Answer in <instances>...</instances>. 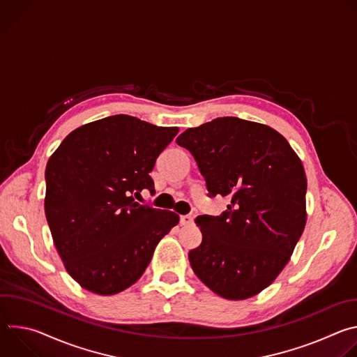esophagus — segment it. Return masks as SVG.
<instances>
[{"mask_svg": "<svg viewBox=\"0 0 357 357\" xmlns=\"http://www.w3.org/2000/svg\"><path fill=\"white\" fill-rule=\"evenodd\" d=\"M181 225L182 226H190L193 225V218L190 215H182L181 216Z\"/></svg>", "mask_w": 357, "mask_h": 357, "instance_id": "obj_1", "label": "esophagus"}]
</instances>
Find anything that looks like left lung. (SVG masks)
Returning a JSON list of instances; mask_svg holds the SVG:
<instances>
[{"instance_id":"left-lung-1","label":"left lung","mask_w":357,"mask_h":357,"mask_svg":"<svg viewBox=\"0 0 357 357\" xmlns=\"http://www.w3.org/2000/svg\"><path fill=\"white\" fill-rule=\"evenodd\" d=\"M176 144L190 151L209 196L231 199L220 216L196 218L193 273L226 299L257 295L287 266L307 223L301 160L274 128L237 117L188 128Z\"/></svg>"}]
</instances>
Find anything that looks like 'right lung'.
<instances>
[{
  "label": "right lung",
  "instance_id": "right-lung-1",
  "mask_svg": "<svg viewBox=\"0 0 357 357\" xmlns=\"http://www.w3.org/2000/svg\"><path fill=\"white\" fill-rule=\"evenodd\" d=\"M178 127L119 114L72 131L49 158L45 215L69 275L84 289L114 295L144 274L179 216L139 205L154 193L149 172Z\"/></svg>",
  "mask_w": 357,
  "mask_h": 357
}]
</instances>
